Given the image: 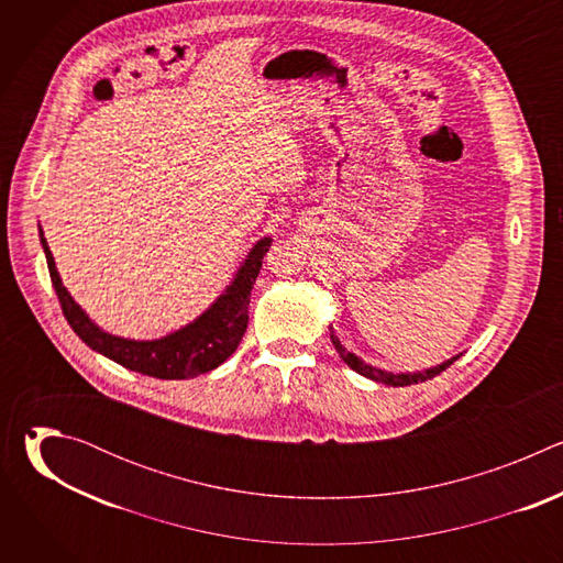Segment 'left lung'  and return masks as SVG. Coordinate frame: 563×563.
<instances>
[{"instance_id":"left-lung-1","label":"left lung","mask_w":563,"mask_h":563,"mask_svg":"<svg viewBox=\"0 0 563 563\" xmlns=\"http://www.w3.org/2000/svg\"><path fill=\"white\" fill-rule=\"evenodd\" d=\"M330 339H332V343H334L336 352L341 354V358H343V361H345L354 372H358L361 376H367V378H372V380H376V383L391 385V387H404V385H412V383H423V380H428V378H432V376L441 374L443 369H448V367L459 358V356H454L452 361H445V363H441V365H437V367H432V369H426V372H415V374H391V372H385V369L372 367V365L363 363L356 354L347 352V350L341 345V341H339V336H336L334 332L330 334Z\"/></svg>"}]
</instances>
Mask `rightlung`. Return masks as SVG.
Segmentation results:
<instances>
[{
    "label": "right lung",
    "mask_w": 563,
    "mask_h": 563,
    "mask_svg": "<svg viewBox=\"0 0 563 563\" xmlns=\"http://www.w3.org/2000/svg\"><path fill=\"white\" fill-rule=\"evenodd\" d=\"M40 240L46 254L51 283L73 332L91 350L104 354L122 367L165 380L191 378L211 372L235 352L250 323V296L254 283L263 267V258L272 247V238L258 240L227 291L200 318H196L191 325L157 341H129L111 336L91 323L82 307L70 298V294L62 285L42 229Z\"/></svg>",
    "instance_id": "1"
}]
</instances>
